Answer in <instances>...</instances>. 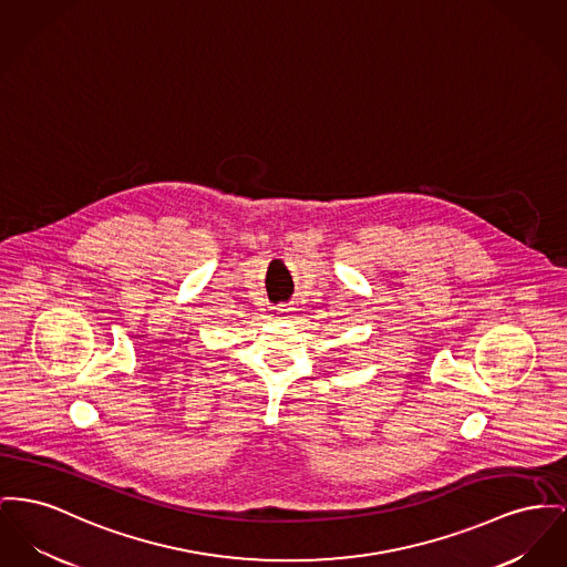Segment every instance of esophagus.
Wrapping results in <instances>:
<instances>
[{
    "label": "esophagus",
    "mask_w": 567,
    "mask_h": 567,
    "mask_svg": "<svg viewBox=\"0 0 567 567\" xmlns=\"http://www.w3.org/2000/svg\"><path fill=\"white\" fill-rule=\"evenodd\" d=\"M289 317H291V308L289 306L276 308V319H289Z\"/></svg>",
    "instance_id": "34e87169"
}]
</instances>
